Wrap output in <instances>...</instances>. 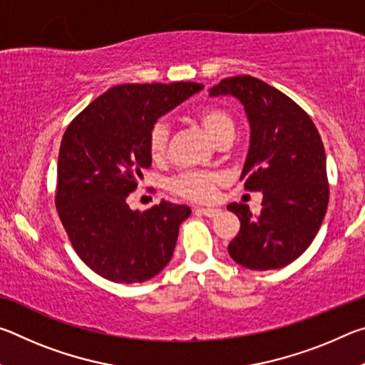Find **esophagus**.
Here are the masks:
<instances>
[{
  "mask_svg": "<svg viewBox=\"0 0 365 365\" xmlns=\"http://www.w3.org/2000/svg\"><path fill=\"white\" fill-rule=\"evenodd\" d=\"M196 212L206 215V217H215L220 211L217 207H196Z\"/></svg>",
  "mask_w": 365,
  "mask_h": 365,
  "instance_id": "34e87169",
  "label": "esophagus"
}]
</instances>
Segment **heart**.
Segmentation results:
<instances>
[{
	"instance_id": "obj_1",
	"label": "heart",
	"mask_w": 365,
	"mask_h": 365,
	"mask_svg": "<svg viewBox=\"0 0 365 365\" xmlns=\"http://www.w3.org/2000/svg\"><path fill=\"white\" fill-rule=\"evenodd\" d=\"M197 120L206 133L219 143L228 135H233L235 123L230 114L220 108H205L197 113ZM169 125L165 120L154 123L150 137H148V150L154 160H160L168 153ZM224 183V177L217 172H185L172 182V190L182 197L191 201H211L215 191Z\"/></svg>"
}]
</instances>
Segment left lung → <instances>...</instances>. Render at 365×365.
Masks as SVG:
<instances>
[{"label":"left lung","instance_id":"8db88e82","mask_svg":"<svg viewBox=\"0 0 365 365\" xmlns=\"http://www.w3.org/2000/svg\"><path fill=\"white\" fill-rule=\"evenodd\" d=\"M220 95L245 106L251 135L240 180L264 195L257 215L238 202L227 206L242 222L228 255L246 269H282L309 248L329 206L322 138L292 98L256 77L224 78L209 90Z\"/></svg>","mask_w":365,"mask_h":365}]
</instances>
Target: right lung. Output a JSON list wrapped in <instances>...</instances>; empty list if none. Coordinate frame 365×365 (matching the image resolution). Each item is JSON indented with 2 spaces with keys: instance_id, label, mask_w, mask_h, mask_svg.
<instances>
[{
  "instance_id": "1",
  "label": "right lung",
  "mask_w": 365,
  "mask_h": 365,
  "mask_svg": "<svg viewBox=\"0 0 365 365\" xmlns=\"http://www.w3.org/2000/svg\"><path fill=\"white\" fill-rule=\"evenodd\" d=\"M205 88L195 82L125 83L90 103L61 141L56 209L80 259L103 279L141 283L169 264L188 206L132 211L127 196L151 165L148 137L160 115Z\"/></svg>"
}]
</instances>
